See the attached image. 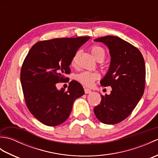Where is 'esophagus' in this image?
Here are the masks:
<instances>
[{"label":"esophagus","mask_w":158,"mask_h":158,"mask_svg":"<svg viewBox=\"0 0 158 158\" xmlns=\"http://www.w3.org/2000/svg\"><path fill=\"white\" fill-rule=\"evenodd\" d=\"M84 91H85V93L86 94H90L92 92L91 90H90L89 89H88V88H85Z\"/></svg>","instance_id":"1"}]
</instances>
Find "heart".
I'll use <instances>...</instances> for the list:
<instances>
[{"label":"heart","mask_w":158,"mask_h":158,"mask_svg":"<svg viewBox=\"0 0 158 158\" xmlns=\"http://www.w3.org/2000/svg\"><path fill=\"white\" fill-rule=\"evenodd\" d=\"M90 52H91V53L94 58L97 61H100V60H102H102L105 59V51L102 48H101V47H100L98 45H93L92 46V48H90ZM77 54H78V53H76L72 60L73 65H75L76 64ZM98 78L99 75L98 73H89L88 71L82 72L78 74V75L76 76V79L77 81L88 87L92 86L95 80L98 79Z\"/></svg>","instance_id":"1"}]
</instances>
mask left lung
<instances>
[{
	"mask_svg": "<svg viewBox=\"0 0 158 158\" xmlns=\"http://www.w3.org/2000/svg\"><path fill=\"white\" fill-rule=\"evenodd\" d=\"M94 41L104 43L109 49L110 66L100 84L110 86L112 90L109 95H101V102L94 111L102 123L116 124L130 115L143 95L145 61L138 49L117 36H102Z\"/></svg>",
	"mask_w": 158,
	"mask_h": 158,
	"instance_id": "left-lung-1",
	"label": "left lung"
}]
</instances>
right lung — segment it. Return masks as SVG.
I'll use <instances>...</instances> for the list:
<instances>
[{"mask_svg":"<svg viewBox=\"0 0 158 158\" xmlns=\"http://www.w3.org/2000/svg\"><path fill=\"white\" fill-rule=\"evenodd\" d=\"M89 36L60 38L35 43L22 66L20 79L26 105L41 123L56 126L64 122L71 112L74 101L84 94L79 82L69 83L68 89H57L70 74L73 57Z\"/></svg>","mask_w":158,"mask_h":158,"instance_id":"right-lung-1","label":"right lung"}]
</instances>
